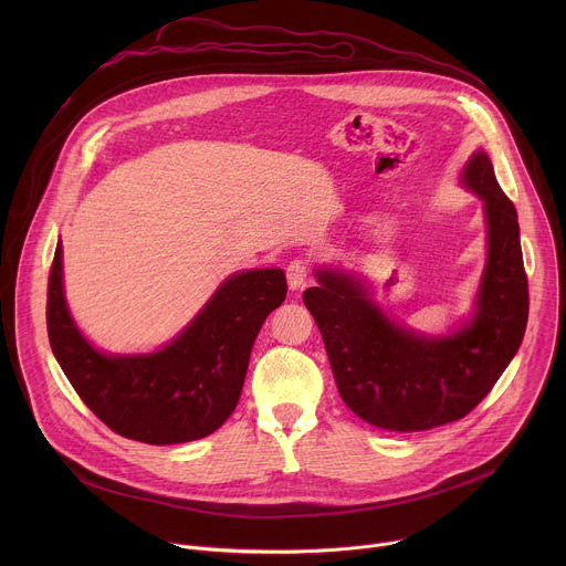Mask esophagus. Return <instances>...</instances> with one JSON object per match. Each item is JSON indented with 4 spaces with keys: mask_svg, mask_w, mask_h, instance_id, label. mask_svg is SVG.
Wrapping results in <instances>:
<instances>
[{
    "mask_svg": "<svg viewBox=\"0 0 566 566\" xmlns=\"http://www.w3.org/2000/svg\"><path fill=\"white\" fill-rule=\"evenodd\" d=\"M286 280L291 291H300L308 280V262L306 260H293L286 266Z\"/></svg>",
    "mask_w": 566,
    "mask_h": 566,
    "instance_id": "obj_1",
    "label": "esophagus"
}]
</instances>
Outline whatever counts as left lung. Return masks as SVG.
<instances>
[{"mask_svg":"<svg viewBox=\"0 0 566 566\" xmlns=\"http://www.w3.org/2000/svg\"><path fill=\"white\" fill-rule=\"evenodd\" d=\"M463 184L483 199L489 219V264L468 327L441 340L415 336L391 325L352 277L336 271H317L319 284L302 295L347 408L380 430L421 432L463 419L522 345L528 280L517 210L483 151L470 158Z\"/></svg>","mask_w":566,"mask_h":566,"instance_id":"8db88e82","label":"left lung"}]
</instances>
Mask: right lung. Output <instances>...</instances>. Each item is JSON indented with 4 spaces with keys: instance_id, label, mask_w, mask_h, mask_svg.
I'll list each match as a JSON object with an SVG mask.
<instances>
[{
    "instance_id": "1",
    "label": "right lung",
    "mask_w": 566,
    "mask_h": 566,
    "mask_svg": "<svg viewBox=\"0 0 566 566\" xmlns=\"http://www.w3.org/2000/svg\"><path fill=\"white\" fill-rule=\"evenodd\" d=\"M286 300L280 269L230 277L192 325L149 356L98 354L66 311L57 241L46 291L51 349L85 406L116 434L151 446L186 443L214 432L237 408L253 343Z\"/></svg>"
}]
</instances>
